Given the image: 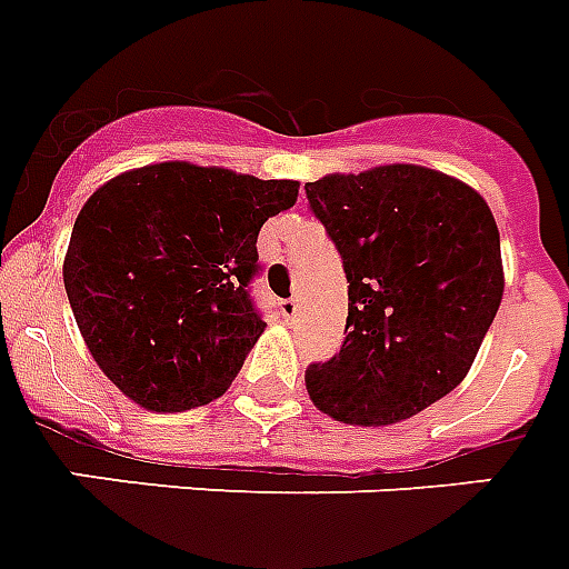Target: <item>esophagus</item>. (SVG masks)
Returning <instances> with one entry per match:
<instances>
[{
    "instance_id": "34e87169",
    "label": "esophagus",
    "mask_w": 569,
    "mask_h": 569,
    "mask_svg": "<svg viewBox=\"0 0 569 569\" xmlns=\"http://www.w3.org/2000/svg\"><path fill=\"white\" fill-rule=\"evenodd\" d=\"M297 313H299V299L297 297L281 299V317H284V320H293Z\"/></svg>"
}]
</instances>
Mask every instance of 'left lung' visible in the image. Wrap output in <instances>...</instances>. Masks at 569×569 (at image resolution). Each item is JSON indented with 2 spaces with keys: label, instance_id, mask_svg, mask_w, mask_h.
Returning a JSON list of instances; mask_svg holds the SVG:
<instances>
[{
  "label": "left lung",
  "instance_id": "obj_1",
  "mask_svg": "<svg viewBox=\"0 0 569 569\" xmlns=\"http://www.w3.org/2000/svg\"><path fill=\"white\" fill-rule=\"evenodd\" d=\"M306 197L349 284L347 338L308 363V393L335 420H408L461 385L497 317L493 213L467 184L411 163L308 181Z\"/></svg>",
  "mask_w": 569,
  "mask_h": 569
}]
</instances>
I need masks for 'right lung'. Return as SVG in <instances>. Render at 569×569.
<instances>
[{"label":"right lung","mask_w":569,"mask_h":569,"mask_svg":"<svg viewBox=\"0 0 569 569\" xmlns=\"http://www.w3.org/2000/svg\"><path fill=\"white\" fill-rule=\"evenodd\" d=\"M297 193V181L170 161L122 172L84 202L63 288L126 397L188 411L229 390L263 331L258 231Z\"/></svg>","instance_id":"right-lung-1"}]
</instances>
